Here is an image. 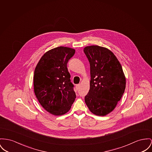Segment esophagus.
Wrapping results in <instances>:
<instances>
[{"mask_svg": "<svg viewBox=\"0 0 152 152\" xmlns=\"http://www.w3.org/2000/svg\"><path fill=\"white\" fill-rule=\"evenodd\" d=\"M80 85H76V89L78 90L80 89Z\"/></svg>", "mask_w": 152, "mask_h": 152, "instance_id": "1", "label": "esophagus"}]
</instances>
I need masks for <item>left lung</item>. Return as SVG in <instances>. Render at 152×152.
Segmentation results:
<instances>
[{
	"label": "left lung",
	"instance_id": "left-lung-1",
	"mask_svg": "<svg viewBox=\"0 0 152 152\" xmlns=\"http://www.w3.org/2000/svg\"><path fill=\"white\" fill-rule=\"evenodd\" d=\"M90 63V89L85 97L89 110L97 116L111 112L126 88V77L121 64L108 48L98 45L84 48Z\"/></svg>",
	"mask_w": 152,
	"mask_h": 152
}]
</instances>
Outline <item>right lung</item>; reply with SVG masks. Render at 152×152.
<instances>
[{"mask_svg":"<svg viewBox=\"0 0 152 152\" xmlns=\"http://www.w3.org/2000/svg\"><path fill=\"white\" fill-rule=\"evenodd\" d=\"M75 50L59 47L45 52L34 72V91L41 106L51 114L59 116L71 108L76 94L67 64Z\"/></svg>","mask_w":152,"mask_h":152,"instance_id":"add662e5","label":"right lung"}]
</instances>
